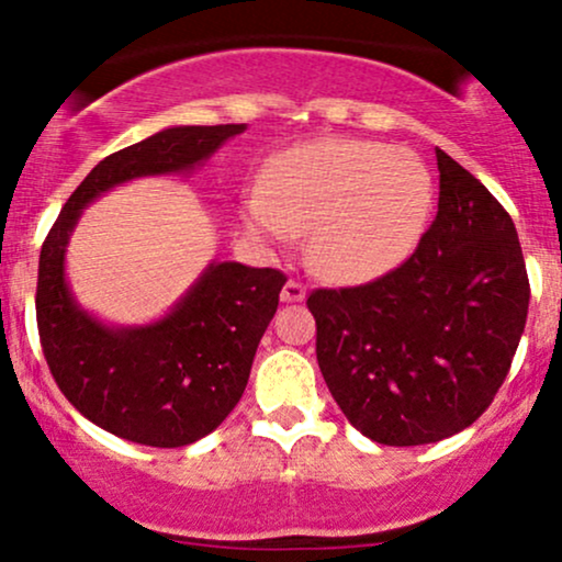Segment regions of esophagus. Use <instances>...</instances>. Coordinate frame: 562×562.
<instances>
[{"instance_id":"obj_1","label":"esophagus","mask_w":562,"mask_h":562,"mask_svg":"<svg viewBox=\"0 0 562 562\" xmlns=\"http://www.w3.org/2000/svg\"><path fill=\"white\" fill-rule=\"evenodd\" d=\"M280 299L285 303H301L303 299H306V288H303L299 280H288L285 288H282Z\"/></svg>"}]
</instances>
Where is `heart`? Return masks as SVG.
Listing matches in <instances>:
<instances>
[{"mask_svg":"<svg viewBox=\"0 0 562 562\" xmlns=\"http://www.w3.org/2000/svg\"><path fill=\"white\" fill-rule=\"evenodd\" d=\"M434 205V177L412 150L327 137L282 153L267 182L248 190L243 214L272 243H293L314 227V267L327 280L357 285L415 254Z\"/></svg>","mask_w":562,"mask_h":562,"instance_id":"1","label":"heart"}]
</instances>
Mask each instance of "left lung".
<instances>
[{
    "instance_id": "left-lung-1",
    "label": "left lung",
    "mask_w": 562,
    "mask_h": 562,
    "mask_svg": "<svg viewBox=\"0 0 562 562\" xmlns=\"http://www.w3.org/2000/svg\"><path fill=\"white\" fill-rule=\"evenodd\" d=\"M438 214L415 254L359 288L314 290L317 362L348 423L385 447L473 425L505 383L526 327L524 250L513 218L436 150Z\"/></svg>"
}]
</instances>
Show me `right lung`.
Masks as SVG:
<instances>
[{"instance_id":"1","label":"right lung","mask_w":562,"mask_h":562,"mask_svg":"<svg viewBox=\"0 0 562 562\" xmlns=\"http://www.w3.org/2000/svg\"><path fill=\"white\" fill-rule=\"evenodd\" d=\"M245 124L171 126L94 166L63 205L38 256L36 322L57 389L87 420L145 447H187L240 402L256 348L288 277L211 261L158 322L115 327L83 312L66 280V250L92 200L139 177L190 173Z\"/></svg>"}]
</instances>
